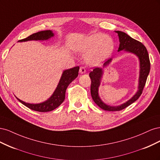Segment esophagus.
<instances>
[{"label":"esophagus","mask_w":160,"mask_h":160,"mask_svg":"<svg viewBox=\"0 0 160 160\" xmlns=\"http://www.w3.org/2000/svg\"><path fill=\"white\" fill-rule=\"evenodd\" d=\"M86 72V69L84 67H81L80 69H79V72L81 74H83V73H85Z\"/></svg>","instance_id":"obj_1"}]
</instances>
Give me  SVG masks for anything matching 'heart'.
<instances>
[{
	"label": "heart",
	"instance_id": "1",
	"mask_svg": "<svg viewBox=\"0 0 160 160\" xmlns=\"http://www.w3.org/2000/svg\"><path fill=\"white\" fill-rule=\"evenodd\" d=\"M113 48L112 38L102 33L93 34L77 47L80 52H89L87 59L91 63H98L108 57Z\"/></svg>",
	"mask_w": 160,
	"mask_h": 160
}]
</instances>
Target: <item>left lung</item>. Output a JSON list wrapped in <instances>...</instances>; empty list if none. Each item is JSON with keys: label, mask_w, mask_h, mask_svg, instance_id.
<instances>
[{"label": "left lung", "mask_w": 160, "mask_h": 160, "mask_svg": "<svg viewBox=\"0 0 160 160\" xmlns=\"http://www.w3.org/2000/svg\"><path fill=\"white\" fill-rule=\"evenodd\" d=\"M115 32L118 34L120 42L118 51L125 50V51L133 53V54L136 55L139 58L140 62V75L138 88L139 90L132 98H131L126 103L122 105L116 106V107H112V106L105 104L100 99L98 95V88L100 85L101 78L103 74V71L102 69H100L99 67H95L89 73V77L91 81V94L92 99H93L94 102L100 108L109 111H116L122 110L126 108L129 105H130L131 104L135 102L137 99H138L139 97L141 96L143 89L145 85H146L148 76L150 71V61L146 47L141 42L134 39V38L127 35L126 33L119 31ZM111 61V59L106 61L103 65L104 67L108 65Z\"/></svg>", "instance_id": "8db88e82"}]
</instances>
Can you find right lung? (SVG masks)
<instances>
[{"mask_svg": "<svg viewBox=\"0 0 160 160\" xmlns=\"http://www.w3.org/2000/svg\"><path fill=\"white\" fill-rule=\"evenodd\" d=\"M53 35H53L52 32L50 30L42 31L36 33H33L31 35L28 36L25 38L19 40L18 42L32 40H47ZM79 70V67L77 66L73 67V68L64 71L63 72H62L59 83L58 84L55 92L53 93L51 98L46 101H45V102L38 104H31L24 102V101L18 98L17 99L21 103L25 105L26 107L34 111H39V112H47V111L54 110L63 102L65 98V91L67 87L78 76Z\"/></svg>", "mask_w": 160, "mask_h": 160, "instance_id": "add662e5", "label": "right lung"}]
</instances>
